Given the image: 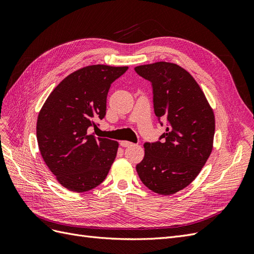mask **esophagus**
<instances>
[{
	"instance_id": "1",
	"label": "esophagus",
	"mask_w": 254,
	"mask_h": 254,
	"mask_svg": "<svg viewBox=\"0 0 254 254\" xmlns=\"http://www.w3.org/2000/svg\"><path fill=\"white\" fill-rule=\"evenodd\" d=\"M121 146H123V147H129V146H132L133 143L129 142V141H121Z\"/></svg>"
}]
</instances>
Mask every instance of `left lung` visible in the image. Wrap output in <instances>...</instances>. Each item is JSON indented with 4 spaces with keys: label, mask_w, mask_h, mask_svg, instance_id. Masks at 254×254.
Here are the masks:
<instances>
[{
    "label": "left lung",
    "mask_w": 254,
    "mask_h": 254,
    "mask_svg": "<svg viewBox=\"0 0 254 254\" xmlns=\"http://www.w3.org/2000/svg\"><path fill=\"white\" fill-rule=\"evenodd\" d=\"M134 70L151 82L156 117L167 122L162 142L144 144L136 172L152 191L172 195L193 182L209 159L214 112L193 76L178 64L160 61Z\"/></svg>",
    "instance_id": "left-lung-1"
}]
</instances>
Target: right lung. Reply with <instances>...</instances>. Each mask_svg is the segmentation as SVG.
I'll use <instances>...</instances> for the list:
<instances>
[{
    "label": "right lung",
    "instance_id": "add662e5",
    "mask_svg": "<svg viewBox=\"0 0 254 254\" xmlns=\"http://www.w3.org/2000/svg\"><path fill=\"white\" fill-rule=\"evenodd\" d=\"M128 66L94 64L73 72L52 91L38 115L37 141L57 181L76 193L99 186L117 157V141L95 137L90 127L106 115L111 83Z\"/></svg>",
    "mask_w": 254,
    "mask_h": 254
}]
</instances>
